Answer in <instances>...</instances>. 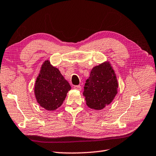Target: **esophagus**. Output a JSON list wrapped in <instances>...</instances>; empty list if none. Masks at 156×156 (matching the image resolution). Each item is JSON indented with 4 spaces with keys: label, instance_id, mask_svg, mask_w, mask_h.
I'll return each instance as SVG.
<instances>
[{
    "label": "esophagus",
    "instance_id": "1",
    "mask_svg": "<svg viewBox=\"0 0 156 156\" xmlns=\"http://www.w3.org/2000/svg\"><path fill=\"white\" fill-rule=\"evenodd\" d=\"M74 88L75 89V90H81V87H80V86H79V85H77V86H74Z\"/></svg>",
    "mask_w": 156,
    "mask_h": 156
}]
</instances>
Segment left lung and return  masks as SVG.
<instances>
[{
  "instance_id": "1",
  "label": "left lung",
  "mask_w": 156,
  "mask_h": 156,
  "mask_svg": "<svg viewBox=\"0 0 156 156\" xmlns=\"http://www.w3.org/2000/svg\"><path fill=\"white\" fill-rule=\"evenodd\" d=\"M118 81L109 62L92 69L85 83L83 95L87 105L94 110H101L111 103L118 91Z\"/></svg>"
}]
</instances>
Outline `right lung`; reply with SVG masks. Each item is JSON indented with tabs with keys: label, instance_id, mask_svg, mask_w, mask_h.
Here are the masks:
<instances>
[{
	"label": "right lung",
	"instance_id": "obj_1",
	"mask_svg": "<svg viewBox=\"0 0 156 156\" xmlns=\"http://www.w3.org/2000/svg\"><path fill=\"white\" fill-rule=\"evenodd\" d=\"M71 87L49 60H45L36 78L34 88L35 98L41 107L54 111L62 105Z\"/></svg>",
	"mask_w": 156,
	"mask_h": 156
}]
</instances>
